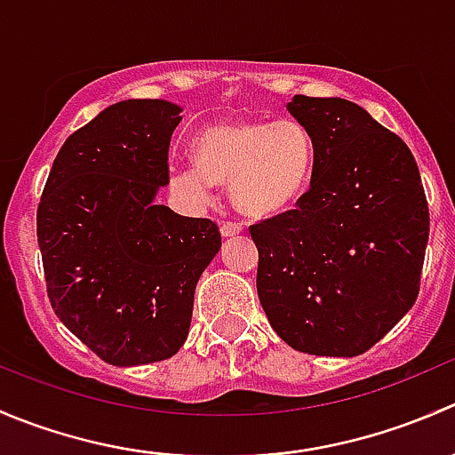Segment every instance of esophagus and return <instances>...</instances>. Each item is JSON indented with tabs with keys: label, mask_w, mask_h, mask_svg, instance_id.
Here are the masks:
<instances>
[{
	"label": "esophagus",
	"mask_w": 455,
	"mask_h": 455,
	"mask_svg": "<svg viewBox=\"0 0 455 455\" xmlns=\"http://www.w3.org/2000/svg\"><path fill=\"white\" fill-rule=\"evenodd\" d=\"M242 231H244V227H242L240 222H224L222 227H220V233H222L224 237H233Z\"/></svg>",
	"instance_id": "34e87169"
}]
</instances>
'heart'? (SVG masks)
Here are the masks:
<instances>
[{
	"label": "heart",
	"mask_w": 455,
	"mask_h": 455,
	"mask_svg": "<svg viewBox=\"0 0 455 455\" xmlns=\"http://www.w3.org/2000/svg\"><path fill=\"white\" fill-rule=\"evenodd\" d=\"M196 158L169 167L172 185L191 202L213 200L215 182L231 185L233 202L253 218L292 209L315 172V139L297 118H240L204 127Z\"/></svg>",
	"instance_id": "1"
}]
</instances>
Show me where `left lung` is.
I'll list each match as a JSON object with an SVG mask.
<instances>
[{
    "label": "left lung",
    "mask_w": 455,
    "mask_h": 455,
    "mask_svg": "<svg viewBox=\"0 0 455 455\" xmlns=\"http://www.w3.org/2000/svg\"><path fill=\"white\" fill-rule=\"evenodd\" d=\"M286 108L313 134L315 172L297 209L251 227L259 304L295 350L363 355L419 297L429 240L419 164L352 100L297 94Z\"/></svg>",
    "instance_id": "left-lung-1"
}]
</instances>
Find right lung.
I'll list each match as a JSON object with an SVG mask.
<instances>
[{
	"label": "right lung",
	"instance_id": "obj_1",
	"mask_svg": "<svg viewBox=\"0 0 455 455\" xmlns=\"http://www.w3.org/2000/svg\"><path fill=\"white\" fill-rule=\"evenodd\" d=\"M182 108L130 99L76 130L54 158L36 240L54 315L109 365L156 363L187 341L218 224L158 204Z\"/></svg>",
	"mask_w": 455,
	"mask_h": 455
}]
</instances>
